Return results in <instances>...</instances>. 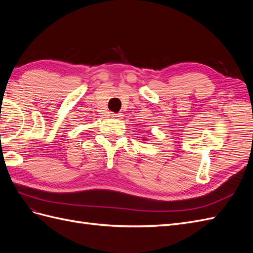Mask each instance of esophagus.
Segmentation results:
<instances>
[{"instance_id":"obj_1","label":"esophagus","mask_w":253,"mask_h":253,"mask_svg":"<svg viewBox=\"0 0 253 253\" xmlns=\"http://www.w3.org/2000/svg\"><path fill=\"white\" fill-rule=\"evenodd\" d=\"M121 116H122V115L120 113H118V114L112 113V117H114V118H121Z\"/></svg>"}]
</instances>
